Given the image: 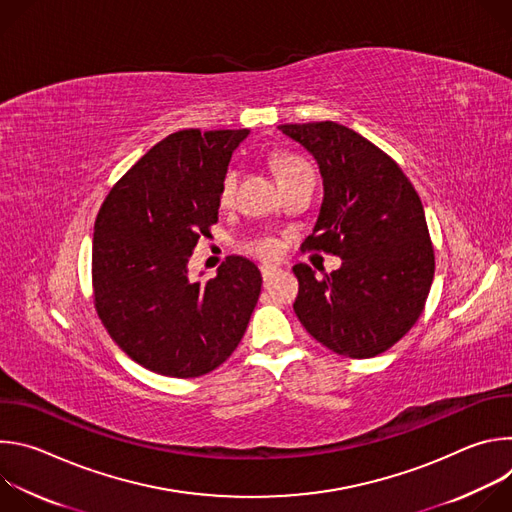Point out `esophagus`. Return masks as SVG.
I'll use <instances>...</instances> for the list:
<instances>
[{"mask_svg": "<svg viewBox=\"0 0 512 512\" xmlns=\"http://www.w3.org/2000/svg\"><path fill=\"white\" fill-rule=\"evenodd\" d=\"M277 273H279V269H277V267H271V265H263V267H261V275H263V279H265V281L273 279Z\"/></svg>", "mask_w": 512, "mask_h": 512, "instance_id": "obj_1", "label": "esophagus"}]
</instances>
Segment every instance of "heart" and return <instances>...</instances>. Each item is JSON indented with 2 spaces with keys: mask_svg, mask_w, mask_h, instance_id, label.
Wrapping results in <instances>:
<instances>
[{
  "mask_svg": "<svg viewBox=\"0 0 512 512\" xmlns=\"http://www.w3.org/2000/svg\"><path fill=\"white\" fill-rule=\"evenodd\" d=\"M273 166H275V172H277V178L281 176H287L291 172H298V170H304L308 168V164H304L302 160L298 158H289V156H277L273 160ZM235 186H237V174L235 172H229L221 184V192H218V200H221V204H231L233 202V196H235ZM251 251H255L257 255L265 257V259H273L279 255V243L275 239H261L257 243L251 245Z\"/></svg>",
  "mask_w": 512,
  "mask_h": 512,
  "instance_id": "1",
  "label": "heart"
}]
</instances>
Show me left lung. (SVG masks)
<instances>
[{
	"instance_id": "obj_1",
	"label": "left lung",
	"mask_w": 512,
	"mask_h": 512,
	"mask_svg": "<svg viewBox=\"0 0 512 512\" xmlns=\"http://www.w3.org/2000/svg\"><path fill=\"white\" fill-rule=\"evenodd\" d=\"M279 131L304 145L322 174L320 214L304 245L342 259L322 279L306 263L294 265V310L332 352L377 356L417 322L433 281L423 204L403 170L356 131L334 121Z\"/></svg>"
}]
</instances>
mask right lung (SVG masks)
<instances>
[{
  "label": "right lung",
  "mask_w": 512,
  "mask_h": 512,
  "mask_svg": "<svg viewBox=\"0 0 512 512\" xmlns=\"http://www.w3.org/2000/svg\"><path fill=\"white\" fill-rule=\"evenodd\" d=\"M249 129H182L145 154L109 192L93 239L97 314L141 367L192 379L239 346L261 294V271L233 255L194 281L188 259L218 223V192Z\"/></svg>",
  "instance_id": "right-lung-1"
}]
</instances>
